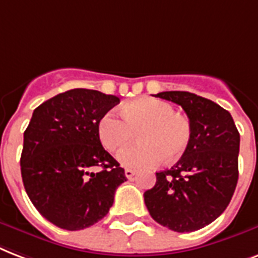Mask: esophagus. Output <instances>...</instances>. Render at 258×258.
Returning <instances> with one entry per match:
<instances>
[{"label": "esophagus", "mask_w": 258, "mask_h": 258, "mask_svg": "<svg viewBox=\"0 0 258 258\" xmlns=\"http://www.w3.org/2000/svg\"><path fill=\"white\" fill-rule=\"evenodd\" d=\"M136 173H137V171H135V169H131V168L125 169V176H126L127 179H132V177L135 176Z\"/></svg>", "instance_id": "esophagus-1"}]
</instances>
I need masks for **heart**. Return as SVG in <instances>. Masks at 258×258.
Returning a JSON list of instances; mask_svg holds the SVG:
<instances>
[{
  "instance_id": "heart-1",
  "label": "heart",
  "mask_w": 258,
  "mask_h": 258,
  "mask_svg": "<svg viewBox=\"0 0 258 258\" xmlns=\"http://www.w3.org/2000/svg\"><path fill=\"white\" fill-rule=\"evenodd\" d=\"M121 117L102 115L98 136L103 147L119 152L139 136L140 143L121 152L118 161L125 167H155L175 163L184 155L192 139V125L187 115L176 113L168 102L139 98L121 106Z\"/></svg>"
}]
</instances>
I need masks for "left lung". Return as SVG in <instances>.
Instances as JSON below:
<instances>
[{"label":"left lung","mask_w":258,"mask_h":258,"mask_svg":"<svg viewBox=\"0 0 258 258\" xmlns=\"http://www.w3.org/2000/svg\"><path fill=\"white\" fill-rule=\"evenodd\" d=\"M155 97L183 107L192 139L171 169L156 172V184L144 192L151 217L177 233L199 230L226 210L238 181L239 133L218 103L188 91Z\"/></svg>","instance_id":"left-lung-1"}]
</instances>
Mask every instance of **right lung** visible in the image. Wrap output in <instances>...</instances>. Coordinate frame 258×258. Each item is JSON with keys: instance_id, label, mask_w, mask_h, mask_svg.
Segmentation results:
<instances>
[{"instance_id": "right-lung-1", "label": "right lung", "mask_w": 258, "mask_h": 258, "mask_svg": "<svg viewBox=\"0 0 258 258\" xmlns=\"http://www.w3.org/2000/svg\"><path fill=\"white\" fill-rule=\"evenodd\" d=\"M119 98L73 89L33 110L24 132L21 176L37 211L60 229L82 230L109 213L125 171L103 149L98 122ZM99 166V173L91 169Z\"/></svg>"}]
</instances>
